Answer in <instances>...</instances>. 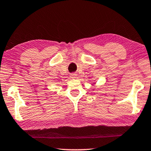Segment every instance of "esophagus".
Wrapping results in <instances>:
<instances>
[{"label":"esophagus","instance_id":"esophagus-1","mask_svg":"<svg viewBox=\"0 0 151 151\" xmlns=\"http://www.w3.org/2000/svg\"><path fill=\"white\" fill-rule=\"evenodd\" d=\"M76 76V75L75 73H73V74H71V75H70V77L73 78H75Z\"/></svg>","mask_w":151,"mask_h":151}]
</instances>
